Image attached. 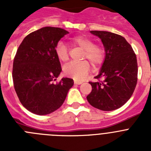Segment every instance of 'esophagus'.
<instances>
[{"instance_id": "esophagus-1", "label": "esophagus", "mask_w": 151, "mask_h": 151, "mask_svg": "<svg viewBox=\"0 0 151 151\" xmlns=\"http://www.w3.org/2000/svg\"><path fill=\"white\" fill-rule=\"evenodd\" d=\"M74 83L76 84V85H81V84L82 83V81H77V80H75Z\"/></svg>"}]
</instances>
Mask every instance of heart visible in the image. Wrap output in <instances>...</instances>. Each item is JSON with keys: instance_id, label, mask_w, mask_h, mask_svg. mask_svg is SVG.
<instances>
[{"instance_id": "b5f03b06", "label": "heart", "mask_w": 151, "mask_h": 151, "mask_svg": "<svg viewBox=\"0 0 151 151\" xmlns=\"http://www.w3.org/2000/svg\"><path fill=\"white\" fill-rule=\"evenodd\" d=\"M72 43L79 46L84 50L83 58L89 60L94 66H100L105 59V50L100 45L94 44L93 41L85 36H76L71 39ZM55 53L60 60L65 62L69 59V52L66 45L59 41L55 47ZM91 69V64L88 60L69 63L64 66L63 71L66 76L74 79L82 80L86 76Z\"/></svg>"}]
</instances>
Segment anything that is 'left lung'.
I'll use <instances>...</instances> for the list:
<instances>
[{
  "instance_id": "obj_1",
  "label": "left lung",
  "mask_w": 151,
  "mask_h": 151,
  "mask_svg": "<svg viewBox=\"0 0 151 151\" xmlns=\"http://www.w3.org/2000/svg\"><path fill=\"white\" fill-rule=\"evenodd\" d=\"M105 47L104 62L100 73L89 82L92 87L87 100L94 107L111 111L123 106L132 95L138 81L137 57L129 42L119 35L91 31Z\"/></svg>"
}]
</instances>
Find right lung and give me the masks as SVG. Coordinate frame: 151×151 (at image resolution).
<instances>
[{
    "label": "right lung",
    "mask_w": 151,
    "mask_h": 151,
    "mask_svg": "<svg viewBox=\"0 0 151 151\" xmlns=\"http://www.w3.org/2000/svg\"><path fill=\"white\" fill-rule=\"evenodd\" d=\"M66 34L60 28H41L28 35L17 49L13 85L22 106L35 114L47 115L59 109L74 84L69 78L54 82L62 71L56 45Z\"/></svg>",
    "instance_id": "add662e5"
}]
</instances>
